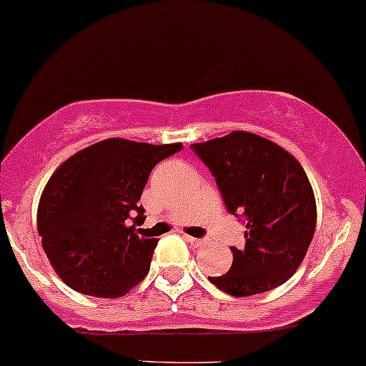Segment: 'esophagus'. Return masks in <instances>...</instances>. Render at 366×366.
Returning a JSON list of instances; mask_svg holds the SVG:
<instances>
[{
	"label": "esophagus",
	"mask_w": 366,
	"mask_h": 366,
	"mask_svg": "<svg viewBox=\"0 0 366 366\" xmlns=\"http://www.w3.org/2000/svg\"><path fill=\"white\" fill-rule=\"evenodd\" d=\"M186 242H187V243H191L192 247H194V248H199V247H203V244L207 243V242H204V239H199V238H192V236H186Z\"/></svg>",
	"instance_id": "1"
}]
</instances>
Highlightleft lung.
Here are the masks:
<instances>
[{"label": "left lung", "mask_w": 366, "mask_h": 366, "mask_svg": "<svg viewBox=\"0 0 366 366\" xmlns=\"http://www.w3.org/2000/svg\"><path fill=\"white\" fill-rule=\"evenodd\" d=\"M192 149L214 174L227 210L247 220L244 247H231V269L208 280L232 297L262 294L290 280L316 229L315 192L302 164L272 140L243 130Z\"/></svg>", "instance_id": "left-lung-1"}]
</instances>
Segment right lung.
I'll list each match as a JSON object with an SVG mask.
<instances>
[{"instance_id":"right-lung-1","label":"right lung","mask_w":366,"mask_h":366,"mask_svg":"<svg viewBox=\"0 0 366 366\" xmlns=\"http://www.w3.org/2000/svg\"><path fill=\"white\" fill-rule=\"evenodd\" d=\"M180 149V142L152 146L107 139L78 151L54 172L39 198L38 232L67 287L116 299L146 278L158 239L135 229L146 219L140 196L152 168Z\"/></svg>"}]
</instances>
